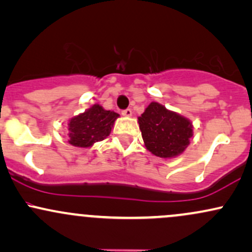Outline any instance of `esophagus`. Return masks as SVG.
<instances>
[{
  "label": "esophagus",
  "instance_id": "obj_1",
  "mask_svg": "<svg viewBox=\"0 0 252 252\" xmlns=\"http://www.w3.org/2000/svg\"><path fill=\"white\" fill-rule=\"evenodd\" d=\"M122 115H123L124 117H130V116H131V115H132L131 109H126V110H123Z\"/></svg>",
  "mask_w": 252,
  "mask_h": 252
}]
</instances>
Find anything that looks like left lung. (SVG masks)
I'll return each mask as SVG.
<instances>
[{
  "mask_svg": "<svg viewBox=\"0 0 252 252\" xmlns=\"http://www.w3.org/2000/svg\"><path fill=\"white\" fill-rule=\"evenodd\" d=\"M138 124L146 148L162 158L182 154L193 136L189 120L158 102H152L147 106L138 117Z\"/></svg>",
  "mask_w": 252,
  "mask_h": 252,
  "instance_id": "8db88e82",
  "label": "left lung"
}]
</instances>
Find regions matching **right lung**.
<instances>
[{"mask_svg": "<svg viewBox=\"0 0 252 252\" xmlns=\"http://www.w3.org/2000/svg\"><path fill=\"white\" fill-rule=\"evenodd\" d=\"M120 115L94 104L85 112L72 117L68 122V143L80 148H89L103 141L111 132L115 121Z\"/></svg>", "mask_w": 252, "mask_h": 252, "instance_id": "add662e5", "label": "right lung"}]
</instances>
